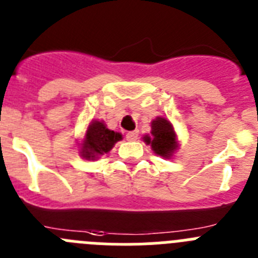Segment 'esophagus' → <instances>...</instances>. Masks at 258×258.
I'll return each mask as SVG.
<instances>
[{"instance_id":"obj_1","label":"esophagus","mask_w":258,"mask_h":258,"mask_svg":"<svg viewBox=\"0 0 258 258\" xmlns=\"http://www.w3.org/2000/svg\"><path fill=\"white\" fill-rule=\"evenodd\" d=\"M138 138H139V131H138V130H135V131H131V132H127V135H126V139L128 141L138 140Z\"/></svg>"}]
</instances>
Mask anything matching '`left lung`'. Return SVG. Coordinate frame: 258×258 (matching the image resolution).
Instances as JSON below:
<instances>
[{"label": "left lung", "instance_id": "1", "mask_svg": "<svg viewBox=\"0 0 258 258\" xmlns=\"http://www.w3.org/2000/svg\"><path fill=\"white\" fill-rule=\"evenodd\" d=\"M152 136H145V141L152 144V149L158 155L169 158L176 149V135L172 124L164 118H157L152 122Z\"/></svg>", "mask_w": 258, "mask_h": 258}]
</instances>
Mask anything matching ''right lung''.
Segmentation results:
<instances>
[{"label":"right lung","mask_w":258,"mask_h":258,"mask_svg":"<svg viewBox=\"0 0 258 258\" xmlns=\"http://www.w3.org/2000/svg\"><path fill=\"white\" fill-rule=\"evenodd\" d=\"M122 139V135L110 131L100 120H94L86 132L85 144L82 148V155L85 158H95L112 149L117 141Z\"/></svg>","instance_id":"1"}]
</instances>
